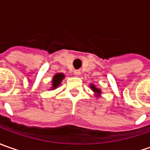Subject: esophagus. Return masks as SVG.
I'll return each instance as SVG.
<instances>
[{
	"instance_id": "34e87169",
	"label": "esophagus",
	"mask_w": 150,
	"mask_h": 150,
	"mask_svg": "<svg viewBox=\"0 0 150 150\" xmlns=\"http://www.w3.org/2000/svg\"><path fill=\"white\" fill-rule=\"evenodd\" d=\"M80 74H81V72H80L79 70H75V71H74V75H75V76L78 77Z\"/></svg>"
}]
</instances>
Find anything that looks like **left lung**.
Wrapping results in <instances>:
<instances>
[{
  "label": "left lung",
  "instance_id": "left-lung-1",
  "mask_svg": "<svg viewBox=\"0 0 150 150\" xmlns=\"http://www.w3.org/2000/svg\"><path fill=\"white\" fill-rule=\"evenodd\" d=\"M90 88H91V89L93 90L94 93H96V95L97 96H99L101 94V90L98 89V88H96L95 85H93V84H91L90 85Z\"/></svg>",
  "mask_w": 150,
  "mask_h": 150
}]
</instances>
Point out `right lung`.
Returning <instances> with one entry per match:
<instances>
[{
  "mask_svg": "<svg viewBox=\"0 0 150 150\" xmlns=\"http://www.w3.org/2000/svg\"><path fill=\"white\" fill-rule=\"evenodd\" d=\"M64 78H65V75L63 73H57L56 75H54L52 78V87L51 88V89H56L60 85L62 79Z\"/></svg>",
  "mask_w": 150,
  "mask_h": 150,
  "instance_id": "right-lung-1",
  "label": "right lung"
}]
</instances>
